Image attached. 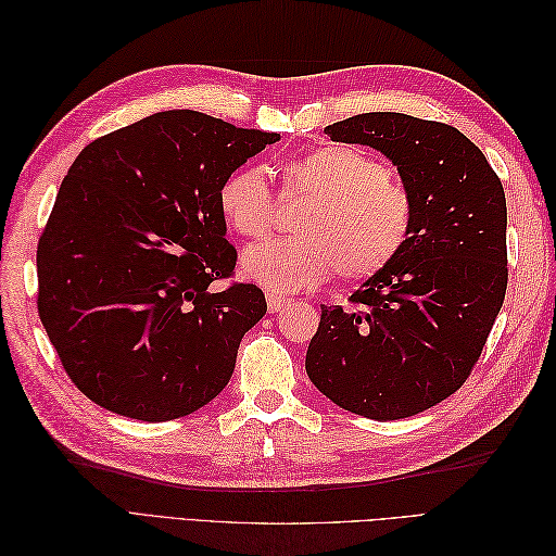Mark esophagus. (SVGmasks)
<instances>
[{"label":"esophagus","mask_w":556,"mask_h":556,"mask_svg":"<svg viewBox=\"0 0 556 556\" xmlns=\"http://www.w3.org/2000/svg\"><path fill=\"white\" fill-rule=\"evenodd\" d=\"M288 304H290V301L285 299L282 294H276V292H268L266 294V306H268V311H271V313H278L280 308H285Z\"/></svg>","instance_id":"obj_1"}]
</instances>
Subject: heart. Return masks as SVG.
<instances>
[{"label":"heart","mask_w":556,"mask_h":556,"mask_svg":"<svg viewBox=\"0 0 556 556\" xmlns=\"http://www.w3.org/2000/svg\"><path fill=\"white\" fill-rule=\"evenodd\" d=\"M280 199L308 201L292 225L296 237L243 252L245 278L271 292L317 288L333 274L364 282L390 268L408 248L415 199L390 166L362 146H319L280 164ZM217 211L243 239L274 227L276 201L260 166L243 164L225 176Z\"/></svg>","instance_id":"b5f03b06"}]
</instances>
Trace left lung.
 Instances as JSON below:
<instances>
[{
  "label": "left lung",
  "mask_w": 556,
  "mask_h": 556,
  "mask_svg": "<svg viewBox=\"0 0 556 556\" xmlns=\"http://www.w3.org/2000/svg\"><path fill=\"white\" fill-rule=\"evenodd\" d=\"M325 134L392 160L415 199V229L403 255L350 296V308L323 306L306 374L350 413L410 417L466 382L503 306L506 194L482 150L452 125L359 113Z\"/></svg>",
  "instance_id": "obj_1"
}]
</instances>
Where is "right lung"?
<instances>
[{"instance_id": "add662e5", "label": "right lung", "mask_w": 556, "mask_h": 556, "mask_svg": "<svg viewBox=\"0 0 556 556\" xmlns=\"http://www.w3.org/2000/svg\"><path fill=\"white\" fill-rule=\"evenodd\" d=\"M280 137L162 111L80 150L37 248L41 325L97 406L143 422L220 394L264 292L233 276L225 176Z\"/></svg>"}]
</instances>
